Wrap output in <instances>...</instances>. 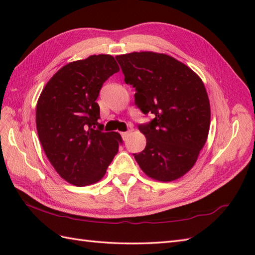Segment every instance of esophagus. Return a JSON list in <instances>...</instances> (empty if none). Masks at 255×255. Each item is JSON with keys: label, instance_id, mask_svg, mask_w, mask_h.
Listing matches in <instances>:
<instances>
[{"label": "esophagus", "instance_id": "obj_1", "mask_svg": "<svg viewBox=\"0 0 255 255\" xmlns=\"http://www.w3.org/2000/svg\"><path fill=\"white\" fill-rule=\"evenodd\" d=\"M130 133H131V131L129 130V131H126V132H122V137H123V139L124 140H127L128 139V137L130 136Z\"/></svg>", "mask_w": 255, "mask_h": 255}]
</instances>
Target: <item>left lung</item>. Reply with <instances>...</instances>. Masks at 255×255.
Listing matches in <instances>:
<instances>
[{
  "label": "left lung",
  "instance_id": "1",
  "mask_svg": "<svg viewBox=\"0 0 255 255\" xmlns=\"http://www.w3.org/2000/svg\"><path fill=\"white\" fill-rule=\"evenodd\" d=\"M125 82L136 88L134 102L154 118L139 129L147 144L133 154L145 174L160 182L185 175L207 141L210 104L202 79L165 53L131 52L116 56Z\"/></svg>",
  "mask_w": 255,
  "mask_h": 255
}]
</instances>
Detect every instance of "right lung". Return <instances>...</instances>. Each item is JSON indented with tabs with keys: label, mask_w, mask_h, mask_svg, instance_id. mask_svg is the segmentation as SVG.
Listing matches in <instances>:
<instances>
[{
	"label": "right lung",
	"mask_w": 255,
	"mask_h": 255,
	"mask_svg": "<svg viewBox=\"0 0 255 255\" xmlns=\"http://www.w3.org/2000/svg\"><path fill=\"white\" fill-rule=\"evenodd\" d=\"M118 71L111 55L70 62L53 74L38 99L36 127L41 147L53 169L72 185L102 180L123 143L121 134L103 132L97 123L100 90Z\"/></svg>",
	"instance_id": "1"
}]
</instances>
